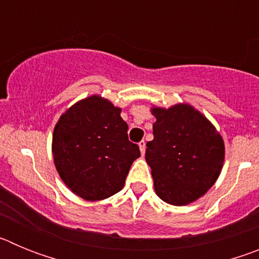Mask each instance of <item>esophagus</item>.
Listing matches in <instances>:
<instances>
[{
  "instance_id": "1",
  "label": "esophagus",
  "mask_w": 259,
  "mask_h": 259,
  "mask_svg": "<svg viewBox=\"0 0 259 259\" xmlns=\"http://www.w3.org/2000/svg\"><path fill=\"white\" fill-rule=\"evenodd\" d=\"M139 148H140V152H141V154L144 155V153H145V148H146V144H145V141H140V143H139Z\"/></svg>"
}]
</instances>
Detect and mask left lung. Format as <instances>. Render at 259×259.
Segmentation results:
<instances>
[{
  "label": "left lung",
  "mask_w": 259,
  "mask_h": 259,
  "mask_svg": "<svg viewBox=\"0 0 259 259\" xmlns=\"http://www.w3.org/2000/svg\"><path fill=\"white\" fill-rule=\"evenodd\" d=\"M154 139L146 143L145 159L154 189L164 202L183 206L202 197L214 185L224 162L221 134L188 104L153 107Z\"/></svg>",
  "instance_id": "obj_1"
}]
</instances>
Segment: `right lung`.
Segmentation results:
<instances>
[{
  "mask_svg": "<svg viewBox=\"0 0 259 259\" xmlns=\"http://www.w3.org/2000/svg\"><path fill=\"white\" fill-rule=\"evenodd\" d=\"M122 110L95 95L62 114L53 134V158L61 179L87 201L122 191L130 167L140 157L128 140Z\"/></svg>",
  "mask_w": 259,
  "mask_h": 259,
  "instance_id": "1",
  "label": "right lung"
}]
</instances>
